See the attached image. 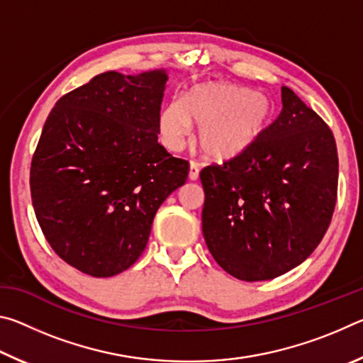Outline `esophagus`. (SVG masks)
<instances>
[{
	"mask_svg": "<svg viewBox=\"0 0 363 363\" xmlns=\"http://www.w3.org/2000/svg\"><path fill=\"white\" fill-rule=\"evenodd\" d=\"M199 174H200V168H199V163H195V162H190V169H189V179H190V181H196V179H199Z\"/></svg>",
	"mask_w": 363,
	"mask_h": 363,
	"instance_id": "esophagus-1",
	"label": "esophagus"
}]
</instances>
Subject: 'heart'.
Instances as JSON below:
<instances>
[{"instance_id": "1", "label": "heart", "mask_w": 363, "mask_h": 363, "mask_svg": "<svg viewBox=\"0 0 363 363\" xmlns=\"http://www.w3.org/2000/svg\"><path fill=\"white\" fill-rule=\"evenodd\" d=\"M274 116L266 94L230 83L195 86L162 108L158 130L163 144L179 150L199 125L196 144L208 158L227 162L245 155L259 143Z\"/></svg>"}]
</instances>
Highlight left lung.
Returning <instances> with one entry per match:
<instances>
[{"label":"left lung","instance_id":"obj_1","mask_svg":"<svg viewBox=\"0 0 363 363\" xmlns=\"http://www.w3.org/2000/svg\"><path fill=\"white\" fill-rule=\"evenodd\" d=\"M281 104L253 149L200 171L206 247L238 280H270L299 266L322 242L335 211L333 133L286 86Z\"/></svg>","mask_w":363,"mask_h":363}]
</instances>
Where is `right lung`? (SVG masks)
Listing matches in <instances>:
<instances>
[{
    "label": "right lung",
    "mask_w": 363,
    "mask_h": 363,
    "mask_svg": "<svg viewBox=\"0 0 363 363\" xmlns=\"http://www.w3.org/2000/svg\"><path fill=\"white\" fill-rule=\"evenodd\" d=\"M164 70L106 72L60 97L30 168L48 243L79 272L112 277L139 259L155 213L189 162L158 144Z\"/></svg>",
    "instance_id": "obj_1"
}]
</instances>
